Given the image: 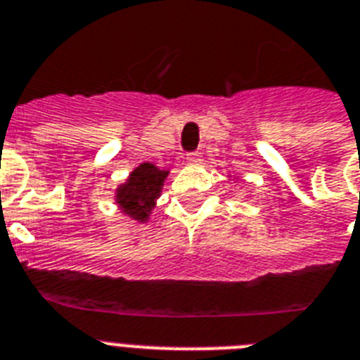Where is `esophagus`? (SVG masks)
Masks as SVG:
<instances>
[{
	"label": "esophagus",
	"mask_w": 360,
	"mask_h": 360,
	"mask_svg": "<svg viewBox=\"0 0 360 360\" xmlns=\"http://www.w3.org/2000/svg\"><path fill=\"white\" fill-rule=\"evenodd\" d=\"M186 162L187 163L200 162V153H198V150H191V153H187L186 154Z\"/></svg>",
	"instance_id": "34e87169"
}]
</instances>
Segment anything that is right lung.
<instances>
[{"label":"right lung","instance_id":"1","mask_svg":"<svg viewBox=\"0 0 360 360\" xmlns=\"http://www.w3.org/2000/svg\"><path fill=\"white\" fill-rule=\"evenodd\" d=\"M165 176L167 171L154 167L153 163H141L130 174L129 182L121 186L117 191V202L123 207V212L134 217L136 221H147L154 200L160 197Z\"/></svg>","mask_w":360,"mask_h":360}]
</instances>
